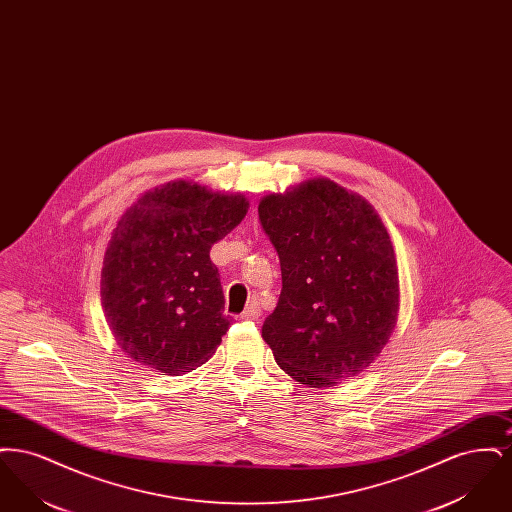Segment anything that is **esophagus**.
I'll return each mask as SVG.
<instances>
[{
	"label": "esophagus",
	"mask_w": 512,
	"mask_h": 512,
	"mask_svg": "<svg viewBox=\"0 0 512 512\" xmlns=\"http://www.w3.org/2000/svg\"><path fill=\"white\" fill-rule=\"evenodd\" d=\"M259 317H261V307H259L257 301H251V303L245 307L244 313L240 315L242 320H257Z\"/></svg>",
	"instance_id": "obj_1"
}]
</instances>
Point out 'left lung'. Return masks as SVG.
<instances>
[{
	"label": "left lung",
	"mask_w": 512,
	"mask_h": 512,
	"mask_svg": "<svg viewBox=\"0 0 512 512\" xmlns=\"http://www.w3.org/2000/svg\"><path fill=\"white\" fill-rule=\"evenodd\" d=\"M282 292L263 340L295 382L330 388L357 376L390 340L399 272L376 209L328 178L307 180L259 203Z\"/></svg>",
	"instance_id": "left-lung-1"
}]
</instances>
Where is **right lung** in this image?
Returning <instances> with one entry per match:
<instances>
[{
    "label": "right lung",
    "mask_w": 512,
    "mask_h": 512,
    "mask_svg": "<svg viewBox=\"0 0 512 512\" xmlns=\"http://www.w3.org/2000/svg\"><path fill=\"white\" fill-rule=\"evenodd\" d=\"M247 209L244 195L186 180L149 190L126 209L103 257L101 307L130 359L180 376L215 355L230 320L209 251Z\"/></svg>",
    "instance_id": "add662e5"
}]
</instances>
